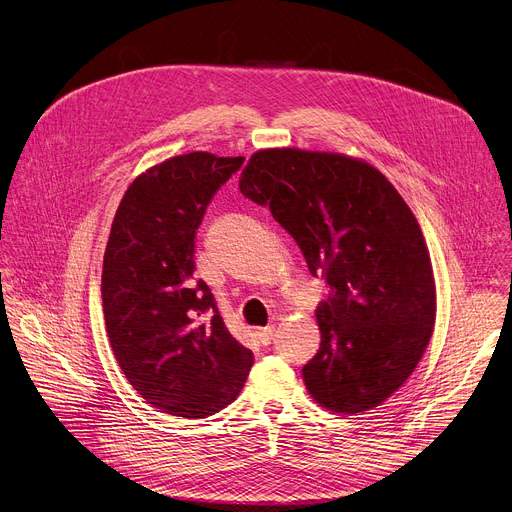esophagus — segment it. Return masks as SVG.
Wrapping results in <instances>:
<instances>
[{"instance_id": "obj_1", "label": "esophagus", "mask_w": 512, "mask_h": 512, "mask_svg": "<svg viewBox=\"0 0 512 512\" xmlns=\"http://www.w3.org/2000/svg\"><path fill=\"white\" fill-rule=\"evenodd\" d=\"M273 333L275 329L273 327H265V329H257V339L261 345H269L271 339H273Z\"/></svg>"}]
</instances>
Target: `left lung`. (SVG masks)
I'll use <instances>...</instances> for the list:
<instances>
[{"instance_id":"1","label":"left lung","mask_w":512,"mask_h":512,"mask_svg":"<svg viewBox=\"0 0 512 512\" xmlns=\"http://www.w3.org/2000/svg\"><path fill=\"white\" fill-rule=\"evenodd\" d=\"M239 188L331 288L316 308L320 349L302 369L310 396L343 414L380 406L435 327L433 267L414 214L376 167L339 153L257 151Z\"/></svg>"}]
</instances>
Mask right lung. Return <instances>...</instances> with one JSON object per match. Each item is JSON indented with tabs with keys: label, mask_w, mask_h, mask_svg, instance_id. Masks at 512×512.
<instances>
[{
	"label": "right lung",
	"mask_w": 512,
	"mask_h": 512,
	"mask_svg": "<svg viewBox=\"0 0 512 512\" xmlns=\"http://www.w3.org/2000/svg\"><path fill=\"white\" fill-rule=\"evenodd\" d=\"M243 161L204 151L171 157L130 183L112 222L102 271L110 345L132 388L173 416L222 410L253 365L194 277L198 226Z\"/></svg>",
	"instance_id": "1"
}]
</instances>
